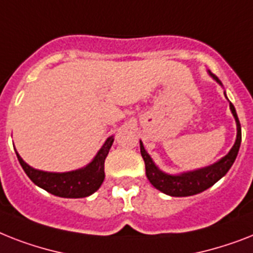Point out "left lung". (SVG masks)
<instances>
[{"label":"left lung","mask_w":253,"mask_h":253,"mask_svg":"<svg viewBox=\"0 0 253 253\" xmlns=\"http://www.w3.org/2000/svg\"><path fill=\"white\" fill-rule=\"evenodd\" d=\"M211 75L221 84L218 78L213 75V74H211ZM230 109H231V113H233L235 122H237L238 133L235 144L223 159L219 160L218 162H215L214 165L204 168V169L195 170V171L180 174V175H169V174L162 173L161 170L157 169V166L153 164L151 156L145 152L143 143L140 141V152L141 157H143L145 164V174H147L148 180L151 182L152 186L156 187L157 190H160L166 195L183 198V196L200 194L209 187H212L217 180L221 179L229 171L230 168L233 166L234 161L237 159L238 152H239L240 141H242V128H240V123L239 120H238L235 108H234L231 102H230Z\"/></svg>","instance_id":"obj_1"}]
</instances>
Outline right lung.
<instances>
[{"label":"right lung","mask_w":253,"mask_h":253,"mask_svg":"<svg viewBox=\"0 0 253 253\" xmlns=\"http://www.w3.org/2000/svg\"><path fill=\"white\" fill-rule=\"evenodd\" d=\"M113 141H114L113 136L109 137L105 144L98 151L93 161L84 169L69 171V173H48V171L36 170L30 165H27L22 157L18 155V152L15 151V153L28 178L36 186L44 188L45 191L59 198L79 199L87 198L93 194L104 182V178H105L104 165H105V159Z\"/></svg>","instance_id":"1"}]
</instances>
